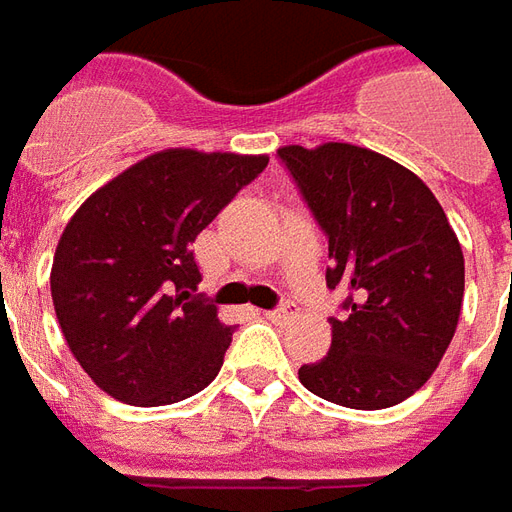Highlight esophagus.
<instances>
[{"label": "esophagus", "instance_id": "obj_1", "mask_svg": "<svg viewBox=\"0 0 512 512\" xmlns=\"http://www.w3.org/2000/svg\"><path fill=\"white\" fill-rule=\"evenodd\" d=\"M290 315H292V309L287 306V303H284V306H276V309H267V312H264V317H267V320H273V323H281V320H287Z\"/></svg>", "mask_w": 512, "mask_h": 512}]
</instances>
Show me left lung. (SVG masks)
I'll use <instances>...</instances> for the list:
<instances>
[{"label": "left lung", "instance_id": "obj_1", "mask_svg": "<svg viewBox=\"0 0 512 512\" xmlns=\"http://www.w3.org/2000/svg\"><path fill=\"white\" fill-rule=\"evenodd\" d=\"M278 161L329 239L326 287L345 292L329 357L298 379L340 407H393L424 387L457 329L465 262L446 211L418 175L365 147L292 144Z\"/></svg>", "mask_w": 512, "mask_h": 512}]
</instances>
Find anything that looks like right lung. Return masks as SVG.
I'll list each match as a JSON object with an SVG mask.
<instances>
[{
	"instance_id": "1",
	"label": "right lung",
	"mask_w": 512,
	"mask_h": 512,
	"mask_svg": "<svg viewBox=\"0 0 512 512\" xmlns=\"http://www.w3.org/2000/svg\"><path fill=\"white\" fill-rule=\"evenodd\" d=\"M267 155L167 150L77 209L52 262V303L74 359L108 396L161 407L214 382L234 329L206 301L192 242Z\"/></svg>"
}]
</instances>
